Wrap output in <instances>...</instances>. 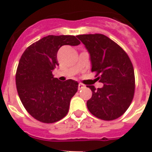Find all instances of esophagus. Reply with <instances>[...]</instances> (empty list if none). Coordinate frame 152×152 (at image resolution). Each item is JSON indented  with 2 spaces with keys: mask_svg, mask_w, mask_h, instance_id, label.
<instances>
[{
  "mask_svg": "<svg viewBox=\"0 0 152 152\" xmlns=\"http://www.w3.org/2000/svg\"><path fill=\"white\" fill-rule=\"evenodd\" d=\"M86 88V86L85 85H83V84H81V83H80L79 85H78V89H83Z\"/></svg>",
  "mask_w": 152,
  "mask_h": 152,
  "instance_id": "obj_1",
  "label": "esophagus"
}]
</instances>
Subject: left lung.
Segmentation results:
<instances>
[{
    "label": "left lung",
    "mask_w": 152,
    "mask_h": 152,
    "mask_svg": "<svg viewBox=\"0 0 152 152\" xmlns=\"http://www.w3.org/2000/svg\"><path fill=\"white\" fill-rule=\"evenodd\" d=\"M77 37L88 50L92 72L103 84L92 90L87 101L89 111L103 121L115 120L126 112L134 99L135 78L128 54L117 44L102 34L79 35Z\"/></svg>",
    "instance_id": "obj_1"
}]
</instances>
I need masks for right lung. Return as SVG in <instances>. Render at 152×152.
I'll return each mask as SVG.
<instances>
[{"instance_id": "1", "label": "right lung", "mask_w": 152, "mask_h": 152, "mask_svg": "<svg viewBox=\"0 0 152 152\" xmlns=\"http://www.w3.org/2000/svg\"><path fill=\"white\" fill-rule=\"evenodd\" d=\"M74 36H47L28 47L18 63L16 87L27 112L43 123L60 121L68 112L78 89L73 80L60 81L52 74L58 66L57 53L63 45H78Z\"/></svg>"}]
</instances>
